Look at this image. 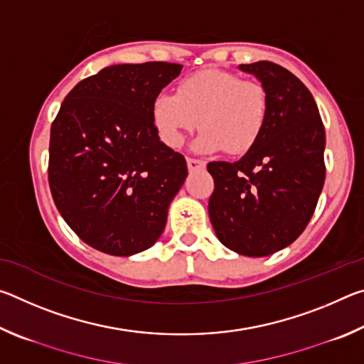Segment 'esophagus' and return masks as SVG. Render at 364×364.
I'll return each mask as SVG.
<instances>
[{"instance_id":"34e87169","label":"esophagus","mask_w":364,"mask_h":364,"mask_svg":"<svg viewBox=\"0 0 364 364\" xmlns=\"http://www.w3.org/2000/svg\"><path fill=\"white\" fill-rule=\"evenodd\" d=\"M186 162H188V168H189L191 171H196V170L205 168V162H204V160H199V159H191V157H188V159H186Z\"/></svg>"}]
</instances>
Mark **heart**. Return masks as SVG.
Segmentation results:
<instances>
[{
    "label": "heart",
    "mask_w": 364,
    "mask_h": 364,
    "mask_svg": "<svg viewBox=\"0 0 364 364\" xmlns=\"http://www.w3.org/2000/svg\"><path fill=\"white\" fill-rule=\"evenodd\" d=\"M269 100L262 83L237 73L204 69L184 77L176 95L160 93L152 102V122L168 147H181L186 134L200 127L193 149L226 151L241 156L260 139L268 120Z\"/></svg>",
    "instance_id": "heart-1"
}]
</instances>
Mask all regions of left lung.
Instances as JSON below:
<instances>
[{
    "mask_svg": "<svg viewBox=\"0 0 364 364\" xmlns=\"http://www.w3.org/2000/svg\"><path fill=\"white\" fill-rule=\"evenodd\" d=\"M268 93L260 139L244 156L210 162L208 200L215 234L239 255L267 257L297 239L323 191L326 133L315 100L300 80L269 60L241 64Z\"/></svg>",
    "mask_w": 364,
    "mask_h": 364,
    "instance_id": "left-lung-1",
    "label": "left lung"
}]
</instances>
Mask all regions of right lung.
<instances>
[{
    "instance_id": "obj_1",
    "label": "right lung",
    "mask_w": 364,
    "mask_h": 364,
    "mask_svg": "<svg viewBox=\"0 0 364 364\" xmlns=\"http://www.w3.org/2000/svg\"><path fill=\"white\" fill-rule=\"evenodd\" d=\"M180 64H119L65 96L49 139V188L73 232L109 255L152 247L188 176L181 154L159 138L152 102Z\"/></svg>"
}]
</instances>
